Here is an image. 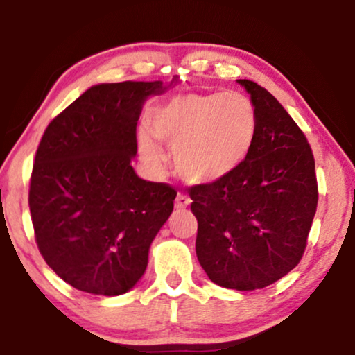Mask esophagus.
<instances>
[{
	"label": "esophagus",
	"instance_id": "1",
	"mask_svg": "<svg viewBox=\"0 0 355 355\" xmlns=\"http://www.w3.org/2000/svg\"><path fill=\"white\" fill-rule=\"evenodd\" d=\"M190 197L189 195H185V193H178L177 195V198H175V209H187V207L190 205Z\"/></svg>",
	"mask_w": 355,
	"mask_h": 355
}]
</instances>
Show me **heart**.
I'll return each mask as SVG.
<instances>
[{
	"label": "heart",
	"mask_w": 355,
	"mask_h": 355,
	"mask_svg": "<svg viewBox=\"0 0 355 355\" xmlns=\"http://www.w3.org/2000/svg\"><path fill=\"white\" fill-rule=\"evenodd\" d=\"M153 137L173 148V165L189 183L225 180L245 165L259 137L255 103L240 92L182 93L153 110ZM146 130L138 133L144 160L162 168L165 155Z\"/></svg>",
	"instance_id": "b5f03b06"
}]
</instances>
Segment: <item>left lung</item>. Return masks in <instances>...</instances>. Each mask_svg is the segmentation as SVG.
I'll use <instances>...</instances> for the list:
<instances>
[{
	"mask_svg": "<svg viewBox=\"0 0 355 355\" xmlns=\"http://www.w3.org/2000/svg\"><path fill=\"white\" fill-rule=\"evenodd\" d=\"M259 113L245 165L225 180L190 187L195 250L211 282L235 291L272 285L302 259L317 210L315 160L302 130L274 95L239 80Z\"/></svg>",
	"mask_w": 355,
	"mask_h": 355,
	"instance_id": "left-lung-1",
	"label": "left lung"
}]
</instances>
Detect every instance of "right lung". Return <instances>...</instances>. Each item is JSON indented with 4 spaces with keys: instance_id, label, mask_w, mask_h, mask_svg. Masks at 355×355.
Masks as SVG:
<instances>
[{
    "instance_id": "1",
    "label": "right lung",
    "mask_w": 355,
    "mask_h": 355,
    "mask_svg": "<svg viewBox=\"0 0 355 355\" xmlns=\"http://www.w3.org/2000/svg\"><path fill=\"white\" fill-rule=\"evenodd\" d=\"M165 89L162 81L95 85L44 130L28 195L35 240L53 272L81 292H128L173 211L177 190L132 166L144 101Z\"/></svg>"
}]
</instances>
